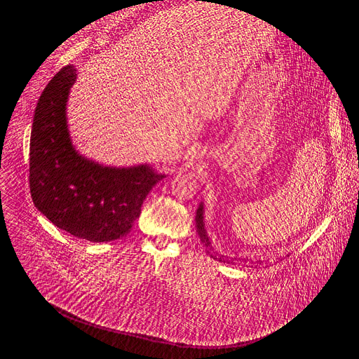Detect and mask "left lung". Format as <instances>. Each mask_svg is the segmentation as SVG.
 I'll use <instances>...</instances> for the list:
<instances>
[{"instance_id": "obj_1", "label": "left lung", "mask_w": 359, "mask_h": 359, "mask_svg": "<svg viewBox=\"0 0 359 359\" xmlns=\"http://www.w3.org/2000/svg\"><path fill=\"white\" fill-rule=\"evenodd\" d=\"M196 225H197V233H198V236H200V240H201V243L206 245L208 248H210V251H209V255L212 259H215V260H217V262H224V263H233V260L232 259H228V257H225V255H220L219 252H216V251H213V248L210 247V241H209V236H208V233H206V229H204V222H203V204H200V206L197 208V213H196Z\"/></svg>"}]
</instances>
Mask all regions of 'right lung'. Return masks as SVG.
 Segmentation results:
<instances>
[{
	"label": "right lung",
	"mask_w": 359,
	"mask_h": 359,
	"mask_svg": "<svg viewBox=\"0 0 359 359\" xmlns=\"http://www.w3.org/2000/svg\"><path fill=\"white\" fill-rule=\"evenodd\" d=\"M74 81L76 68H61L38 100L30 135V194L57 228L92 243H108L128 233L146 196L163 175L146 165L104 168L79 155L65 119Z\"/></svg>",
	"instance_id": "obj_1"
}]
</instances>
